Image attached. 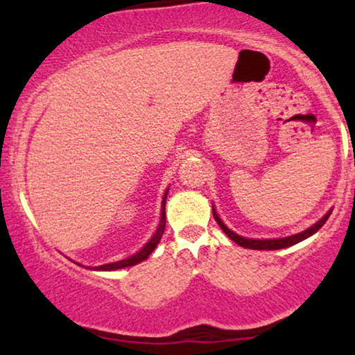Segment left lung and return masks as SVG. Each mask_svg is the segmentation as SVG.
<instances>
[{
    "mask_svg": "<svg viewBox=\"0 0 355 355\" xmlns=\"http://www.w3.org/2000/svg\"><path fill=\"white\" fill-rule=\"evenodd\" d=\"M329 215H331V211H329L327 215H324V217H322V218L319 220V222L315 223V225H312L311 229H307V230L300 232V234H297V235H292V237L274 239V240H252V239H243V237H240V235L234 234V232L227 229V227L223 225L222 220L218 218V215L215 214V210H214V217H215V220H217V223L220 225V229H222V230L225 232V234H227V237H230L232 240H234L235 243H239L240 247L254 248V250H279V248H285V247L295 245V243H299L300 240H304V239L311 237L312 234H315V232L319 230L320 227L324 225L325 222H327Z\"/></svg>",
    "mask_w": 355,
    "mask_h": 355,
    "instance_id": "obj_1",
    "label": "left lung"
}]
</instances>
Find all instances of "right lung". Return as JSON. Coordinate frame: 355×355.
<instances>
[{"instance_id": "right-lung-1", "label": "right lung", "mask_w": 355, "mask_h": 355, "mask_svg": "<svg viewBox=\"0 0 355 355\" xmlns=\"http://www.w3.org/2000/svg\"><path fill=\"white\" fill-rule=\"evenodd\" d=\"M165 198H166V193L164 197V202H162V220H160V225H158L157 232H155V235L152 237L146 245L141 248L140 252H137L135 255L128 257V259L125 260H120V262H113V263H105V266H100L96 267V270H116V268H123V267H132L135 266L138 262H144L145 259H148L150 254L155 250V247L158 245V242H160L162 235H164V230H165Z\"/></svg>"}]
</instances>
